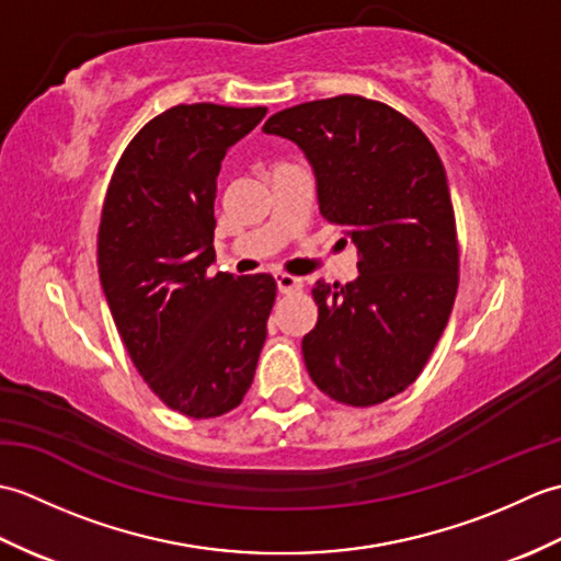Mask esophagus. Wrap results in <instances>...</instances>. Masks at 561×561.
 I'll list each match as a JSON object with an SVG mask.
<instances>
[{"instance_id": "34e87169", "label": "esophagus", "mask_w": 561, "mask_h": 561, "mask_svg": "<svg viewBox=\"0 0 561 561\" xmlns=\"http://www.w3.org/2000/svg\"><path fill=\"white\" fill-rule=\"evenodd\" d=\"M274 279H277V287H279L282 294H294V291L304 289V282L299 277H294V274L277 272V274H274Z\"/></svg>"}]
</instances>
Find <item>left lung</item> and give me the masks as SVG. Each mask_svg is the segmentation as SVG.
<instances>
[{
  "label": "left lung",
  "instance_id": "left-lung-1",
  "mask_svg": "<svg viewBox=\"0 0 561 561\" xmlns=\"http://www.w3.org/2000/svg\"><path fill=\"white\" fill-rule=\"evenodd\" d=\"M262 133L306 151L320 214L359 250V279L313 284L318 323L301 342L308 376L352 408L400 396L424 371L458 291L444 163L408 115L352 93L274 113Z\"/></svg>",
  "mask_w": 561,
  "mask_h": 561
}]
</instances>
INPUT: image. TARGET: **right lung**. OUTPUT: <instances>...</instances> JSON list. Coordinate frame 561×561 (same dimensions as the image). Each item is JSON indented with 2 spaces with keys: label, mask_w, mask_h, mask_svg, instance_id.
<instances>
[{
  "label": "right lung",
  "mask_w": 561,
  "mask_h": 561,
  "mask_svg": "<svg viewBox=\"0 0 561 561\" xmlns=\"http://www.w3.org/2000/svg\"><path fill=\"white\" fill-rule=\"evenodd\" d=\"M267 108L173 105L129 141L105 190L99 274L139 376L165 408L221 416L253 383L277 296L270 274H209L226 149Z\"/></svg>",
  "instance_id": "right-lung-1"
}]
</instances>
